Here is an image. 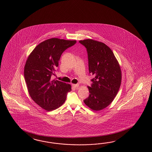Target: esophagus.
<instances>
[{
  "mask_svg": "<svg viewBox=\"0 0 152 152\" xmlns=\"http://www.w3.org/2000/svg\"><path fill=\"white\" fill-rule=\"evenodd\" d=\"M73 86H74V88H79V85L78 84H74Z\"/></svg>",
  "mask_w": 152,
  "mask_h": 152,
  "instance_id": "1",
  "label": "esophagus"
}]
</instances>
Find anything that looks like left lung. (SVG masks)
<instances>
[{"label":"left lung","instance_id":"left-lung-1","mask_svg":"<svg viewBox=\"0 0 152 152\" xmlns=\"http://www.w3.org/2000/svg\"><path fill=\"white\" fill-rule=\"evenodd\" d=\"M79 42L86 48L90 74L94 75L89 96L83 100L92 110L100 111L114 100L121 83V71L113 52L105 43L86 39Z\"/></svg>","mask_w":152,"mask_h":152}]
</instances>
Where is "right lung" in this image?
<instances>
[{"label": "right lung", "mask_w": 152, "mask_h": 152, "mask_svg": "<svg viewBox=\"0 0 152 152\" xmlns=\"http://www.w3.org/2000/svg\"><path fill=\"white\" fill-rule=\"evenodd\" d=\"M75 40L52 38L38 45L28 56L24 76L28 93L42 109L52 111L64 103L67 93L71 91L69 84L51 80L62 53L74 45Z\"/></svg>", "instance_id": "1"}]
</instances>
